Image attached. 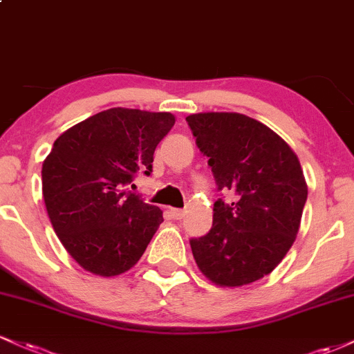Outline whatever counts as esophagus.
I'll use <instances>...</instances> for the list:
<instances>
[{"instance_id":"34e87169","label":"esophagus","mask_w":354,"mask_h":354,"mask_svg":"<svg viewBox=\"0 0 354 354\" xmlns=\"http://www.w3.org/2000/svg\"><path fill=\"white\" fill-rule=\"evenodd\" d=\"M171 216L174 219H183V216H185V211H183V209H171Z\"/></svg>"}]
</instances>
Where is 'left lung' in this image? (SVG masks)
<instances>
[{
  "mask_svg": "<svg viewBox=\"0 0 354 354\" xmlns=\"http://www.w3.org/2000/svg\"><path fill=\"white\" fill-rule=\"evenodd\" d=\"M196 146L208 156L218 191L213 226L191 238L196 265L221 286H243L270 274L293 246L308 198L301 165L284 141L239 113L186 118Z\"/></svg>",
  "mask_w": 354,
  "mask_h": 354,
  "instance_id": "obj_1",
  "label": "left lung"
}]
</instances>
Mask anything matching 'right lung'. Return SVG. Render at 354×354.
I'll list each match as a JSON object with an SVG mask.
<instances>
[{"label": "right lung", "mask_w": 354, "mask_h": 354, "mask_svg": "<svg viewBox=\"0 0 354 354\" xmlns=\"http://www.w3.org/2000/svg\"><path fill=\"white\" fill-rule=\"evenodd\" d=\"M174 124L171 113L111 108L64 131L41 169L43 198L59 241L80 266L116 276L138 263L163 213L135 188L149 176L158 143Z\"/></svg>", "instance_id": "obj_1"}]
</instances>
